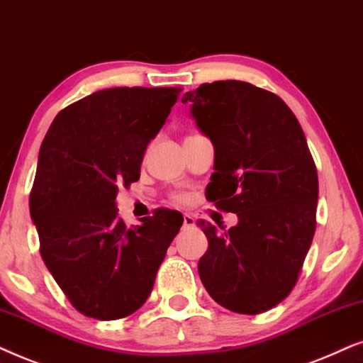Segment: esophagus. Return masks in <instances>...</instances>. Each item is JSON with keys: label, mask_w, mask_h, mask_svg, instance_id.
Returning <instances> with one entry per match:
<instances>
[{"label": "esophagus", "mask_w": 363, "mask_h": 363, "mask_svg": "<svg viewBox=\"0 0 363 363\" xmlns=\"http://www.w3.org/2000/svg\"><path fill=\"white\" fill-rule=\"evenodd\" d=\"M194 225H196L194 216L184 214V217H182V227H184V229H192V227H194Z\"/></svg>", "instance_id": "esophagus-1"}]
</instances>
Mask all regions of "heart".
Wrapping results in <instances>:
<instances>
[{
  "label": "heart",
  "instance_id": "b5f03b06",
  "mask_svg": "<svg viewBox=\"0 0 363 363\" xmlns=\"http://www.w3.org/2000/svg\"><path fill=\"white\" fill-rule=\"evenodd\" d=\"M174 197H176V199H177V201H181V202L187 199V196H186V194H176Z\"/></svg>",
  "mask_w": 363,
  "mask_h": 363
}]
</instances>
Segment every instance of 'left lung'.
<instances>
[{"instance_id":"8db88e82","label":"left lung","mask_w":363,"mask_h":363,"mask_svg":"<svg viewBox=\"0 0 363 363\" xmlns=\"http://www.w3.org/2000/svg\"><path fill=\"white\" fill-rule=\"evenodd\" d=\"M192 118L214 144L206 197L239 222L219 234L201 222L206 291L232 312L257 315L296 287L315 234L318 177L306 136L277 94L244 81L189 91Z\"/></svg>"}]
</instances>
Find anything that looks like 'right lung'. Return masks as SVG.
<instances>
[{"mask_svg": "<svg viewBox=\"0 0 363 363\" xmlns=\"http://www.w3.org/2000/svg\"><path fill=\"white\" fill-rule=\"evenodd\" d=\"M181 88H111L57 113L40 149L30 212L48 270L86 317L131 315L154 287L182 214L156 209L141 225L118 216L116 194L141 176L147 144Z\"/></svg>", "mask_w": 363, "mask_h": 363, "instance_id": "1", "label": "right lung"}]
</instances>
